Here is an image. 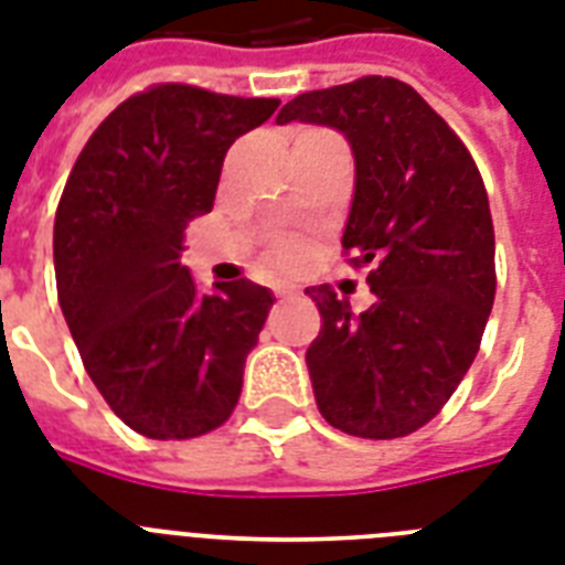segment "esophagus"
<instances>
[{
	"instance_id": "esophagus-1",
	"label": "esophagus",
	"mask_w": 565,
	"mask_h": 565,
	"mask_svg": "<svg viewBox=\"0 0 565 565\" xmlns=\"http://www.w3.org/2000/svg\"><path fill=\"white\" fill-rule=\"evenodd\" d=\"M275 296H278V299H292V296H299V287H292V284H278V287H275Z\"/></svg>"
}]
</instances>
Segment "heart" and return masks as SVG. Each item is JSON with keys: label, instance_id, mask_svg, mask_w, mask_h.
Returning <instances> with one entry per match:
<instances>
[{"label": "heart", "instance_id": "b5f03b06", "mask_svg": "<svg viewBox=\"0 0 565 565\" xmlns=\"http://www.w3.org/2000/svg\"><path fill=\"white\" fill-rule=\"evenodd\" d=\"M275 260H278V264H290V260H292V248L290 246L278 248V252H275Z\"/></svg>", "mask_w": 565, "mask_h": 565}]
</instances>
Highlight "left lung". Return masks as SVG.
Segmentation results:
<instances>
[{
	"label": "left lung",
	"instance_id": "left-lung-1",
	"mask_svg": "<svg viewBox=\"0 0 565 565\" xmlns=\"http://www.w3.org/2000/svg\"><path fill=\"white\" fill-rule=\"evenodd\" d=\"M292 119L337 128L354 154L343 248L375 292L349 299L308 287L322 313L310 343L313 395L328 425L366 439L407 437L430 422L472 366L495 299L490 199L472 154L413 90L384 75L287 102Z\"/></svg>",
	"mask_w": 565,
	"mask_h": 565
}]
</instances>
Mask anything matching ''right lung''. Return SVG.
<instances>
[{"label":"right lung","instance_id":"1","mask_svg":"<svg viewBox=\"0 0 565 565\" xmlns=\"http://www.w3.org/2000/svg\"><path fill=\"white\" fill-rule=\"evenodd\" d=\"M278 99L158 84L110 110L55 213L57 301L84 370L128 428L193 439L228 419L273 292L181 266L188 222L211 213L231 143Z\"/></svg>","mask_w":565,"mask_h":565}]
</instances>
